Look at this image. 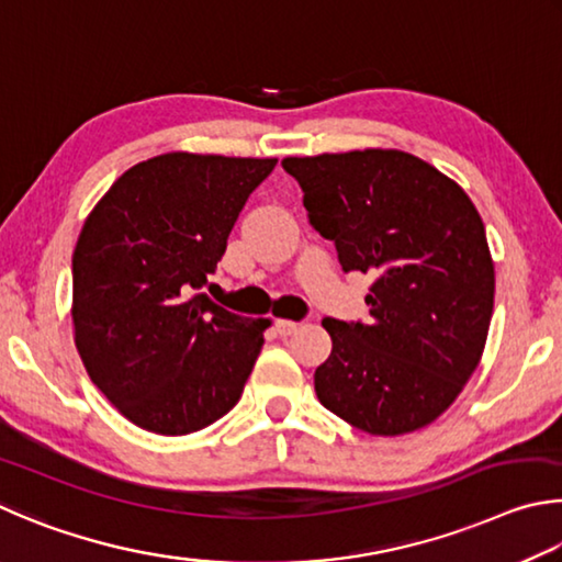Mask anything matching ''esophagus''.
Instances as JSON below:
<instances>
[{"mask_svg":"<svg viewBox=\"0 0 562 562\" xmlns=\"http://www.w3.org/2000/svg\"><path fill=\"white\" fill-rule=\"evenodd\" d=\"M296 330H299L296 321H286V318L276 321V333H279V336H291V333H296Z\"/></svg>","mask_w":562,"mask_h":562,"instance_id":"obj_1","label":"esophagus"}]
</instances>
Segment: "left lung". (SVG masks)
Segmentation results:
<instances>
[{
  "label": "left lung",
  "mask_w": 562,
  "mask_h": 562,
  "mask_svg": "<svg viewBox=\"0 0 562 562\" xmlns=\"http://www.w3.org/2000/svg\"><path fill=\"white\" fill-rule=\"evenodd\" d=\"M281 165L342 271L375 276L368 323L323 321L333 350L313 378L321 405L372 437L431 425L476 370L494 313V261L474 202L402 150Z\"/></svg>",
  "instance_id": "left-lung-1"
}]
</instances>
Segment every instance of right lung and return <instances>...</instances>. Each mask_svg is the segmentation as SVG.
Wrapping results in <instances>:
<instances>
[{
	"label": "right lung",
	"mask_w": 562,
	"mask_h": 562,
	"mask_svg": "<svg viewBox=\"0 0 562 562\" xmlns=\"http://www.w3.org/2000/svg\"><path fill=\"white\" fill-rule=\"evenodd\" d=\"M276 157L165 153L133 165L93 206L74 249V336L93 385L125 419L182 437L224 417L269 318L206 296L249 194Z\"/></svg>",
	"instance_id": "add662e5"
}]
</instances>
